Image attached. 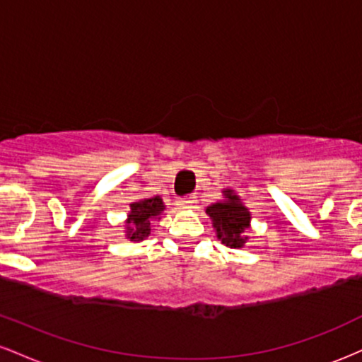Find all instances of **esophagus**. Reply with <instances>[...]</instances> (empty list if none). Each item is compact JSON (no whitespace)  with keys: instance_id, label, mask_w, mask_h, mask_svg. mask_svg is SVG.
<instances>
[{"instance_id":"obj_1","label":"esophagus","mask_w":362,"mask_h":362,"mask_svg":"<svg viewBox=\"0 0 362 362\" xmlns=\"http://www.w3.org/2000/svg\"><path fill=\"white\" fill-rule=\"evenodd\" d=\"M180 206L184 207V209H192L195 206V197H192V195H189V197H182Z\"/></svg>"}]
</instances>
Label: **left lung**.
I'll list each match as a JSON object with an SVG mask.
<instances>
[{
    "label": "left lung",
    "mask_w": 362,
    "mask_h": 362,
    "mask_svg": "<svg viewBox=\"0 0 362 362\" xmlns=\"http://www.w3.org/2000/svg\"><path fill=\"white\" fill-rule=\"evenodd\" d=\"M224 192L226 199L207 207V214L213 219L216 233L221 243L231 248L243 247L248 238L245 235L250 226V213L240 202L238 195H235L233 190H224Z\"/></svg>",
    "instance_id": "obj_1"
}]
</instances>
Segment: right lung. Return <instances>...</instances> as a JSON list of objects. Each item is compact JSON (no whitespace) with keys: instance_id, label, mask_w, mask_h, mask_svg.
<instances>
[{"instance_id":"add662e5","label":"right lung","mask_w":362,"mask_h":362,"mask_svg":"<svg viewBox=\"0 0 362 362\" xmlns=\"http://www.w3.org/2000/svg\"><path fill=\"white\" fill-rule=\"evenodd\" d=\"M165 209L163 201L160 197H149L143 199V201L134 202L131 204V213H129L127 219V236L134 242H139V240L146 238L151 231V224L155 219H160L161 211Z\"/></svg>"}]
</instances>
